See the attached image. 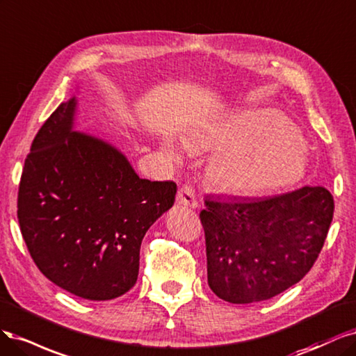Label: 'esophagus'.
I'll return each instance as SVG.
<instances>
[{"instance_id":"esophagus-1","label":"esophagus","mask_w":356,"mask_h":356,"mask_svg":"<svg viewBox=\"0 0 356 356\" xmlns=\"http://www.w3.org/2000/svg\"><path fill=\"white\" fill-rule=\"evenodd\" d=\"M176 202L179 205H183V207H189V209L198 207V201H197V197H195V192L188 185L181 186L179 189V192L176 195Z\"/></svg>"}]
</instances>
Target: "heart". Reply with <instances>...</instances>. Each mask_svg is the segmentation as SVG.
Returning a JSON list of instances; mask_svg holds the SVG:
<instances>
[{"label":"heart","mask_w":356,"mask_h":356,"mask_svg":"<svg viewBox=\"0 0 356 356\" xmlns=\"http://www.w3.org/2000/svg\"><path fill=\"white\" fill-rule=\"evenodd\" d=\"M198 151L219 152L207 177L217 189L254 193L278 188L300 175L306 143L291 122L275 109H244L205 121L189 137ZM165 152L179 158L177 146Z\"/></svg>","instance_id":"b5f03b06"}]
</instances>
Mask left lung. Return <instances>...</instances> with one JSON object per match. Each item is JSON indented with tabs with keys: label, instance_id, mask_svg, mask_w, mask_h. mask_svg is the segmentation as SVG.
Returning <instances> with one entry per match:
<instances>
[{
	"label": "left lung",
	"instance_id": "left-lung-1",
	"mask_svg": "<svg viewBox=\"0 0 356 356\" xmlns=\"http://www.w3.org/2000/svg\"><path fill=\"white\" fill-rule=\"evenodd\" d=\"M332 211V195L323 186L263 200H205L200 217L210 289L235 305L290 289L314 266Z\"/></svg>",
	"mask_w": 356,
	"mask_h": 356
}]
</instances>
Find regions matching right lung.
Masks as SVG:
<instances>
[{
	"instance_id": "add662e5",
	"label": "right lung",
	"mask_w": 356,
	"mask_h": 356,
	"mask_svg": "<svg viewBox=\"0 0 356 356\" xmlns=\"http://www.w3.org/2000/svg\"><path fill=\"white\" fill-rule=\"evenodd\" d=\"M78 99L44 122L17 197L20 232L38 269L87 300L127 293L147 229L175 204V181L140 179L117 146L75 130Z\"/></svg>"
}]
</instances>
